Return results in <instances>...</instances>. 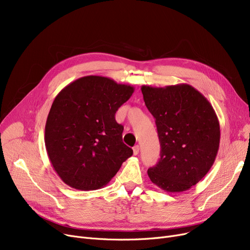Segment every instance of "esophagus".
I'll list each match as a JSON object with an SVG mask.
<instances>
[{
  "label": "esophagus",
  "instance_id": "esophagus-1",
  "mask_svg": "<svg viewBox=\"0 0 250 250\" xmlns=\"http://www.w3.org/2000/svg\"><path fill=\"white\" fill-rule=\"evenodd\" d=\"M133 152H134V155H138L139 152H140V147H139L138 145L135 146V147L133 148Z\"/></svg>",
  "mask_w": 250,
  "mask_h": 250
}]
</instances>
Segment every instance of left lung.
<instances>
[{
  "label": "left lung",
  "instance_id": "1",
  "mask_svg": "<svg viewBox=\"0 0 250 250\" xmlns=\"http://www.w3.org/2000/svg\"><path fill=\"white\" fill-rule=\"evenodd\" d=\"M155 118L160 159L148 169L151 181L167 192L195 186L213 166L220 145V125L208 99L188 84L141 88Z\"/></svg>",
  "mask_w": 250,
  "mask_h": 250
}]
</instances>
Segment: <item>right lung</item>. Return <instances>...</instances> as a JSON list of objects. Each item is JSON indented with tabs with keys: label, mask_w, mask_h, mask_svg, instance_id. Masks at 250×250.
<instances>
[{
	"label": "right lung",
	"mask_w": 250,
	"mask_h": 250,
	"mask_svg": "<svg viewBox=\"0 0 250 250\" xmlns=\"http://www.w3.org/2000/svg\"><path fill=\"white\" fill-rule=\"evenodd\" d=\"M134 91L110 78L86 76L57 95L44 142L49 161L65 185L79 190L101 188L133 155L114 115Z\"/></svg>",
	"instance_id": "obj_1"
}]
</instances>
